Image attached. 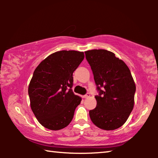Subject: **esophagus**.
I'll use <instances>...</instances> for the list:
<instances>
[{
    "mask_svg": "<svg viewBox=\"0 0 158 158\" xmlns=\"http://www.w3.org/2000/svg\"><path fill=\"white\" fill-rule=\"evenodd\" d=\"M89 96H90V93H87L86 94L84 95V98H89Z\"/></svg>",
    "mask_w": 158,
    "mask_h": 158,
    "instance_id": "1",
    "label": "esophagus"
}]
</instances>
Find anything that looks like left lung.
Wrapping results in <instances>:
<instances>
[{
	"label": "left lung",
	"instance_id": "left-lung-1",
	"mask_svg": "<svg viewBox=\"0 0 158 158\" xmlns=\"http://www.w3.org/2000/svg\"><path fill=\"white\" fill-rule=\"evenodd\" d=\"M85 54L98 92L97 106L89 111L90 119L101 129L116 130L126 122L134 107L136 86L130 69L107 50H89Z\"/></svg>",
	"mask_w": 158,
	"mask_h": 158
}]
</instances>
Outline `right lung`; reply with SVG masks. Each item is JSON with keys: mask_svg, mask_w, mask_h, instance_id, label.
Wrapping results in <instances>:
<instances>
[{"mask_svg": "<svg viewBox=\"0 0 158 158\" xmlns=\"http://www.w3.org/2000/svg\"><path fill=\"white\" fill-rule=\"evenodd\" d=\"M84 58V52L60 51L49 55L35 69L28 86L31 107L47 129L61 130L73 120L81 101L72 89L73 76Z\"/></svg>", "mask_w": 158, "mask_h": 158, "instance_id": "add662e5", "label": "right lung"}]
</instances>
